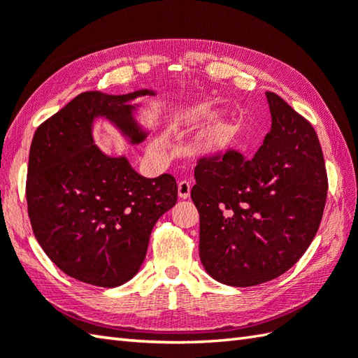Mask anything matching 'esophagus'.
<instances>
[{
    "label": "esophagus",
    "mask_w": 358,
    "mask_h": 358,
    "mask_svg": "<svg viewBox=\"0 0 358 358\" xmlns=\"http://www.w3.org/2000/svg\"><path fill=\"white\" fill-rule=\"evenodd\" d=\"M178 195H180V199H189V195H191V183H189V181H186V180L180 181Z\"/></svg>",
    "instance_id": "34e87169"
}]
</instances>
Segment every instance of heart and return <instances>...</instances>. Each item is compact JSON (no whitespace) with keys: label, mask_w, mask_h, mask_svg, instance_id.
I'll return each mask as SVG.
<instances>
[{"label":"heart","mask_w":358,"mask_h":358,"mask_svg":"<svg viewBox=\"0 0 358 358\" xmlns=\"http://www.w3.org/2000/svg\"><path fill=\"white\" fill-rule=\"evenodd\" d=\"M226 140H227V127H226L224 123L215 124L214 127L209 129V132L206 134V144H208L209 148H212V149L222 148L223 144L226 143ZM155 146L158 149H163L166 146V138H163V136H162V138H159L155 143Z\"/></svg>","instance_id":"b5f03b06"}]
</instances>
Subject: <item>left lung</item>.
<instances>
[{"mask_svg": "<svg viewBox=\"0 0 358 358\" xmlns=\"http://www.w3.org/2000/svg\"><path fill=\"white\" fill-rule=\"evenodd\" d=\"M269 134L252 158L237 150L203 157L192 201L200 214V258L220 283L248 287L300 260L320 226L328 175L306 118L266 92Z\"/></svg>", "mask_w": 358, "mask_h": 358, "instance_id": "obj_1", "label": "left lung"}]
</instances>
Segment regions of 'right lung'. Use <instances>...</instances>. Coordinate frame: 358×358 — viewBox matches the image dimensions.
I'll use <instances>...</instances> for the list:
<instances>
[{"mask_svg":"<svg viewBox=\"0 0 358 358\" xmlns=\"http://www.w3.org/2000/svg\"><path fill=\"white\" fill-rule=\"evenodd\" d=\"M83 92L38 126L29 152L26 199L35 238L67 275L115 287L138 272L158 218L175 206L169 173L144 178L126 157L98 149L92 126L109 120L132 144L146 138L136 124L135 98Z\"/></svg>","mask_w":358,"mask_h":358,"instance_id":"1","label":"right lung"}]
</instances>
